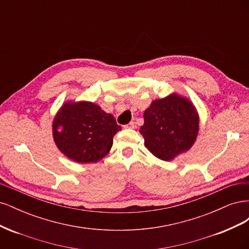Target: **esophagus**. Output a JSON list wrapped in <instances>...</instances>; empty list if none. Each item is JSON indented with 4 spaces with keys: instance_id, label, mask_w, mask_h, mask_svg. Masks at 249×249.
<instances>
[{
    "instance_id": "obj_1",
    "label": "esophagus",
    "mask_w": 249,
    "mask_h": 249,
    "mask_svg": "<svg viewBox=\"0 0 249 249\" xmlns=\"http://www.w3.org/2000/svg\"><path fill=\"white\" fill-rule=\"evenodd\" d=\"M124 127H127V129H135V127H136V123L131 122L130 124H127L126 125H124Z\"/></svg>"
}]
</instances>
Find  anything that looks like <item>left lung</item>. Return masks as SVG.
Here are the masks:
<instances>
[{"label": "left lung", "instance_id": "8db88e82", "mask_svg": "<svg viewBox=\"0 0 249 249\" xmlns=\"http://www.w3.org/2000/svg\"><path fill=\"white\" fill-rule=\"evenodd\" d=\"M140 133L144 144L157 158L170 161L187 152L196 139L199 126L192 103L178 94L156 100L145 110Z\"/></svg>", "mask_w": 249, "mask_h": 249}]
</instances>
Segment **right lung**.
Instances as JSON below:
<instances>
[{"instance_id": "1", "label": "right lung", "mask_w": 249, "mask_h": 249, "mask_svg": "<svg viewBox=\"0 0 249 249\" xmlns=\"http://www.w3.org/2000/svg\"><path fill=\"white\" fill-rule=\"evenodd\" d=\"M122 130L112 114L90 102L65 103L53 122L58 148L78 163H95L106 156Z\"/></svg>"}]
</instances>
